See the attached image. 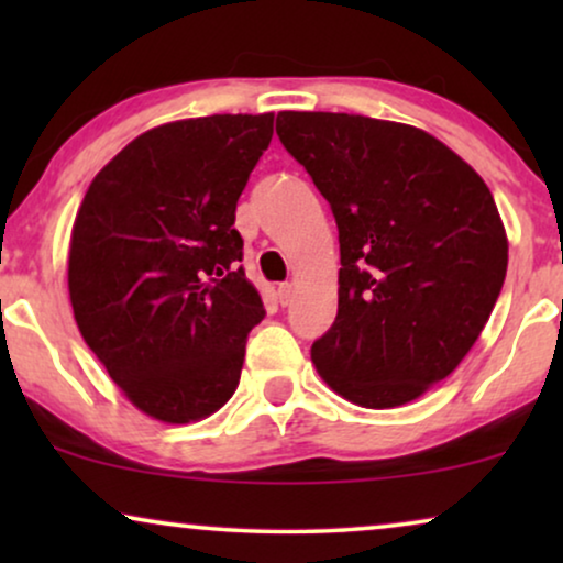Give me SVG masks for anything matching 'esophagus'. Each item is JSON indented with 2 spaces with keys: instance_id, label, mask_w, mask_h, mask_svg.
Segmentation results:
<instances>
[{
  "instance_id": "esophagus-1",
  "label": "esophagus",
  "mask_w": 563,
  "mask_h": 563,
  "mask_svg": "<svg viewBox=\"0 0 563 563\" xmlns=\"http://www.w3.org/2000/svg\"><path fill=\"white\" fill-rule=\"evenodd\" d=\"M276 297H279V302H282V307H287L289 302H291V297H295V287H291L289 282H284V284H279V289H276Z\"/></svg>"
}]
</instances>
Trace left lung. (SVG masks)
Masks as SVG:
<instances>
[{
    "label": "left lung",
    "mask_w": 563,
    "mask_h": 563,
    "mask_svg": "<svg viewBox=\"0 0 563 563\" xmlns=\"http://www.w3.org/2000/svg\"><path fill=\"white\" fill-rule=\"evenodd\" d=\"M276 135L328 199L341 243L338 314L312 364L338 395L384 410L461 364L507 274L482 176L433 135L345 112H279Z\"/></svg>",
    "instance_id": "8db88e82"
}]
</instances>
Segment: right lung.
I'll return each mask as SVG.
<instances>
[{"label": "right lung", "instance_id": "1", "mask_svg": "<svg viewBox=\"0 0 563 563\" xmlns=\"http://www.w3.org/2000/svg\"><path fill=\"white\" fill-rule=\"evenodd\" d=\"M274 114L153 128L89 184L68 251L76 325L137 410L202 420L233 397L264 302L241 266L235 205Z\"/></svg>", "mask_w": 563, "mask_h": 563}]
</instances>
